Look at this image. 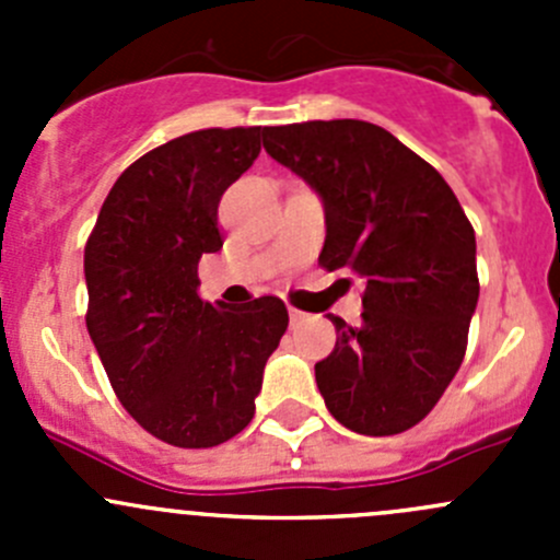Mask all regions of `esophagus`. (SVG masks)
Listing matches in <instances>:
<instances>
[{
  "mask_svg": "<svg viewBox=\"0 0 560 560\" xmlns=\"http://www.w3.org/2000/svg\"><path fill=\"white\" fill-rule=\"evenodd\" d=\"M306 312H298V308H292L290 306V322H292V325H301V322H306Z\"/></svg>",
  "mask_w": 560,
  "mask_h": 560,
  "instance_id": "1",
  "label": "esophagus"
}]
</instances>
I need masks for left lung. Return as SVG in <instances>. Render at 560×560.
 <instances>
[{
	"label": "left lung",
	"instance_id": "left-lung-1",
	"mask_svg": "<svg viewBox=\"0 0 560 560\" xmlns=\"http://www.w3.org/2000/svg\"><path fill=\"white\" fill-rule=\"evenodd\" d=\"M262 145L325 202L322 268L365 284L363 322L330 316L336 347L314 365L327 411L363 436L409 431L466 354L479 298L471 222L436 167L376 124L265 127Z\"/></svg>",
	"mask_w": 560,
	"mask_h": 560
}]
</instances>
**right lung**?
I'll list each match as a JSON object with an SVG mask.
<instances>
[{
  "label": "right lung",
  "instance_id": "obj_1",
  "mask_svg": "<svg viewBox=\"0 0 560 560\" xmlns=\"http://www.w3.org/2000/svg\"><path fill=\"white\" fill-rule=\"evenodd\" d=\"M259 149L262 127H213L149 151L118 175L86 241L89 336L124 409L173 447L244 431L290 322L273 295H197V262L222 248L219 200Z\"/></svg>",
  "mask_w": 560,
  "mask_h": 560
}]
</instances>
